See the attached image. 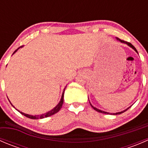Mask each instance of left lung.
Wrapping results in <instances>:
<instances>
[{
    "label": "left lung",
    "mask_w": 148,
    "mask_h": 148,
    "mask_svg": "<svg viewBox=\"0 0 148 148\" xmlns=\"http://www.w3.org/2000/svg\"><path fill=\"white\" fill-rule=\"evenodd\" d=\"M117 41H120L121 43H123V44H127L128 46H130L131 48H132V49H133L135 51L137 52V53H138V51L136 50V49H135V46H134L133 45H132V44H130V43H129V42H127V41H123V40H121V39H120V38H117ZM90 103V102H89ZM91 106H92V108L94 109V110H96L97 112H100V113H104V114H114V115H117V114H122V113H123V112H125V111H126V110H127L128 109L130 108V107H128L127 109H126V110H123V111H122V112H116V113H109V112H104V111H102V110H99V109H97V108H96V107H93V106L92 105V104H91Z\"/></svg>",
    "instance_id": "obj_1"
}]
</instances>
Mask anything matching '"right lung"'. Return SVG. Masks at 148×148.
<instances>
[{
    "label": "right lung",
    "mask_w": 148,
    "mask_h": 148,
    "mask_svg": "<svg viewBox=\"0 0 148 148\" xmlns=\"http://www.w3.org/2000/svg\"><path fill=\"white\" fill-rule=\"evenodd\" d=\"M21 47H22V46H21ZM20 48V47H19ZM19 48H18L17 49H16V51H15L14 52H13V53H15V52L17 51L18 49H19ZM64 91H65V88L64 89V92H63V94H62V98H61V100L60 102H59V104H57V105L56 106V107H54V108L53 109V110H51V111L48 112L46 113H44V114H38V115H31V114H25V113L22 112H20V111H18L20 112L21 114H22L23 115L26 116V117H28V118L30 119H33V120H38V119H43V118H45V117H50V116L53 115V114H56V113H57L59 111V110H61V108L62 107V105H63V103H64ZM13 107H14V106H13ZM15 108V107H14Z\"/></svg>",
    "instance_id": "right-lung-1"
}]
</instances>
